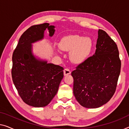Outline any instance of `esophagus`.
<instances>
[{"label": "esophagus", "instance_id": "1", "mask_svg": "<svg viewBox=\"0 0 129 129\" xmlns=\"http://www.w3.org/2000/svg\"><path fill=\"white\" fill-rule=\"evenodd\" d=\"M70 74H71V71L69 70V69L66 68V69H65V70H64V76L68 75H70Z\"/></svg>", "mask_w": 129, "mask_h": 129}]
</instances>
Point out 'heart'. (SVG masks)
Returning a JSON list of instances; mask_svg holds the SVG:
<instances>
[{"label": "heart", "instance_id": "obj_1", "mask_svg": "<svg viewBox=\"0 0 129 129\" xmlns=\"http://www.w3.org/2000/svg\"><path fill=\"white\" fill-rule=\"evenodd\" d=\"M59 47L64 51H70V57L73 62L80 64L89 56L93 48V41L89 37L70 35L61 40Z\"/></svg>", "mask_w": 129, "mask_h": 129}]
</instances>
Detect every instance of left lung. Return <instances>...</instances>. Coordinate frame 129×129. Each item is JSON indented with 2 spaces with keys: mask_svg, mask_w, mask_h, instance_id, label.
I'll return each instance as SVG.
<instances>
[{
  "mask_svg": "<svg viewBox=\"0 0 129 129\" xmlns=\"http://www.w3.org/2000/svg\"><path fill=\"white\" fill-rule=\"evenodd\" d=\"M120 67L116 44L104 30L99 29L95 53L71 73L73 92L78 103L87 108L108 103L116 90Z\"/></svg>",
  "mask_w": 129,
  "mask_h": 129,
  "instance_id": "8db88e82",
  "label": "left lung"
}]
</instances>
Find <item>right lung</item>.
Returning a JSON list of instances; mask_svg holds the SVG:
<instances>
[{"instance_id": "obj_1", "label": "right lung", "mask_w": 129, "mask_h": 129, "mask_svg": "<svg viewBox=\"0 0 129 129\" xmlns=\"http://www.w3.org/2000/svg\"><path fill=\"white\" fill-rule=\"evenodd\" d=\"M55 26L44 23L30 26L19 39L13 54L11 76L23 101L34 107H43L52 100L64 77V68L48 63L34 54L32 43L42 40L47 29L51 37Z\"/></svg>"}]
</instances>
